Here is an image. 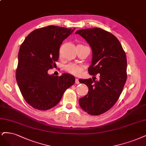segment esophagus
<instances>
[{"label":"esophagus","instance_id":"obj_1","mask_svg":"<svg viewBox=\"0 0 146 146\" xmlns=\"http://www.w3.org/2000/svg\"><path fill=\"white\" fill-rule=\"evenodd\" d=\"M75 83L77 84L80 83V82H79V81H78V78H75Z\"/></svg>","mask_w":146,"mask_h":146}]
</instances>
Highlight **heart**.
I'll return each instance as SVG.
<instances>
[{"label":"heart","instance_id":"1","mask_svg":"<svg viewBox=\"0 0 146 146\" xmlns=\"http://www.w3.org/2000/svg\"><path fill=\"white\" fill-rule=\"evenodd\" d=\"M65 70L69 74L79 76L82 74L83 71V67L81 65L75 63H70L65 66Z\"/></svg>","mask_w":146,"mask_h":146}]
</instances>
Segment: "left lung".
<instances>
[{
	"mask_svg": "<svg viewBox=\"0 0 146 146\" xmlns=\"http://www.w3.org/2000/svg\"><path fill=\"white\" fill-rule=\"evenodd\" d=\"M92 50L89 74H100V80H80L88 87L86 95L79 99L82 109L91 115H99L111 109L121 95L127 80L126 55L117 38L98 28L76 31Z\"/></svg>",
	"mask_w": 146,
	"mask_h": 146,
	"instance_id": "8db88e82",
	"label": "left lung"
}]
</instances>
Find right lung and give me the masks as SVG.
<instances>
[{
  "mask_svg": "<svg viewBox=\"0 0 146 146\" xmlns=\"http://www.w3.org/2000/svg\"><path fill=\"white\" fill-rule=\"evenodd\" d=\"M74 30L49 25L34 30L20 47L16 78L23 98L33 108L46 110L56 106L75 83L68 74L49 75L56 65L60 45Z\"/></svg>",
  "mask_w": 146,
  "mask_h": 146,
  "instance_id": "1",
  "label": "right lung"
}]
</instances>
